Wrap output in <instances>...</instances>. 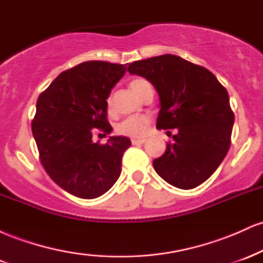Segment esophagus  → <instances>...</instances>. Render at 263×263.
Listing matches in <instances>:
<instances>
[{"label": "esophagus", "instance_id": "esophagus-1", "mask_svg": "<svg viewBox=\"0 0 263 263\" xmlns=\"http://www.w3.org/2000/svg\"><path fill=\"white\" fill-rule=\"evenodd\" d=\"M132 144H142L146 142V140H136V138H132Z\"/></svg>", "mask_w": 263, "mask_h": 263}]
</instances>
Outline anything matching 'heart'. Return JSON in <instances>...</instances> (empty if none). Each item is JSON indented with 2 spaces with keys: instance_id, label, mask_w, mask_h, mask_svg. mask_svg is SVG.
I'll return each instance as SVG.
<instances>
[{
  "instance_id": "b5f03b06",
  "label": "heart",
  "mask_w": 263,
  "mask_h": 263,
  "mask_svg": "<svg viewBox=\"0 0 263 263\" xmlns=\"http://www.w3.org/2000/svg\"><path fill=\"white\" fill-rule=\"evenodd\" d=\"M148 86H151L149 83L144 79H135L129 83V89L138 98H141L143 90ZM108 107H110V101H108ZM149 125L151 119L148 116H129L117 125L116 131L117 134L132 138H142L148 132Z\"/></svg>"
}]
</instances>
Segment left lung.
Listing matches in <instances>:
<instances>
[{
    "label": "left lung",
    "instance_id": "8db88e82",
    "mask_svg": "<svg viewBox=\"0 0 263 263\" xmlns=\"http://www.w3.org/2000/svg\"><path fill=\"white\" fill-rule=\"evenodd\" d=\"M127 71L146 78L158 91L157 128L178 131L153 161L155 171L177 188L200 185L230 148L235 116L226 89L206 68L172 54L137 60Z\"/></svg>",
    "mask_w": 263,
    "mask_h": 263
}]
</instances>
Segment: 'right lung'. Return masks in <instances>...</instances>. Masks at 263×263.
I'll list each match as a JSON object with an SVG mask.
<instances>
[{
    "label": "right lung",
    "mask_w": 263,
    "mask_h": 263,
    "mask_svg": "<svg viewBox=\"0 0 263 263\" xmlns=\"http://www.w3.org/2000/svg\"><path fill=\"white\" fill-rule=\"evenodd\" d=\"M123 64L91 60L60 73L39 95L32 132L42 165L60 188L83 199L105 194L121 174L131 141H92L93 128L110 134L107 98L125 75Z\"/></svg>",
    "instance_id": "obj_1"
}]
</instances>
